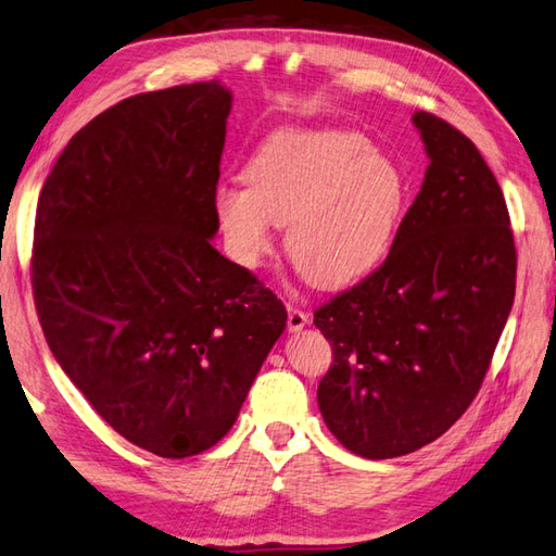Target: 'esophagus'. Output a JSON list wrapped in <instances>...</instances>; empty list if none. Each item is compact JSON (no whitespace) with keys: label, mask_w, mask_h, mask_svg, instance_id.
I'll list each match as a JSON object with an SVG mask.
<instances>
[{"label":"esophagus","mask_w":556,"mask_h":556,"mask_svg":"<svg viewBox=\"0 0 556 556\" xmlns=\"http://www.w3.org/2000/svg\"><path fill=\"white\" fill-rule=\"evenodd\" d=\"M287 311H289L287 325H289L291 332H299V330L306 328V325H308V315H306V313H303V311L296 308V306H289Z\"/></svg>","instance_id":"1"}]
</instances>
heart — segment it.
Segmentation results:
<instances>
[{
    "label": "heart",
    "mask_w": 556,
    "mask_h": 556,
    "mask_svg": "<svg viewBox=\"0 0 556 556\" xmlns=\"http://www.w3.org/2000/svg\"><path fill=\"white\" fill-rule=\"evenodd\" d=\"M409 182L395 159L350 129H285L248 161L245 178L214 190L228 253L257 267L287 228L289 257L311 281L340 289L393 248Z\"/></svg>",
    "instance_id": "obj_1"
}]
</instances>
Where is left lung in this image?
<instances>
[{"instance_id":"8db88e82","label":"left lung","mask_w":556,"mask_h":556,"mask_svg":"<svg viewBox=\"0 0 556 556\" xmlns=\"http://www.w3.org/2000/svg\"><path fill=\"white\" fill-rule=\"evenodd\" d=\"M429 168L374 275L315 311L332 346L318 407L346 451H419L470 407L516 296L504 192L445 119L415 113Z\"/></svg>"}]
</instances>
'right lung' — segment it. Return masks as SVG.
<instances>
[{
  "label": "right lung",
  "mask_w": 556,
  "mask_h": 556,
  "mask_svg": "<svg viewBox=\"0 0 556 556\" xmlns=\"http://www.w3.org/2000/svg\"><path fill=\"white\" fill-rule=\"evenodd\" d=\"M231 91L125 98L64 147L40 190L30 281L62 371L129 443L190 458L241 412L287 308L212 245Z\"/></svg>",
  "instance_id": "obj_1"
}]
</instances>
